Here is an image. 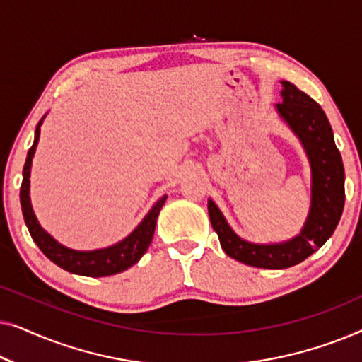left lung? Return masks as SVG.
<instances>
[{
	"mask_svg": "<svg viewBox=\"0 0 362 362\" xmlns=\"http://www.w3.org/2000/svg\"><path fill=\"white\" fill-rule=\"evenodd\" d=\"M281 103H276V110L303 143L313 177L311 209L301 234L284 244H250L230 229L214 202H207L212 229L226 254L245 265L274 270L293 267L315 254L333 235L344 207V166L328 118L318 103L293 83L281 82Z\"/></svg>",
	"mask_w": 362,
	"mask_h": 362,
	"instance_id": "1",
	"label": "left lung"
}]
</instances>
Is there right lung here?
Wrapping results in <instances>:
<instances>
[{"mask_svg": "<svg viewBox=\"0 0 362 362\" xmlns=\"http://www.w3.org/2000/svg\"><path fill=\"white\" fill-rule=\"evenodd\" d=\"M41 125L42 118L41 122L37 123L36 133H34V143L28 151L26 163H24L23 168L21 192H19L24 222H26L29 234H31L33 240L36 242V245L41 249L42 254L46 255L49 260H52L54 264L59 265L64 270L71 272V274L86 276H108L120 274V272L127 270L128 267L135 265L151 244L158 214H160V209L163 204H165L168 196H163L161 199H158V202L151 207V211L148 212L145 219L140 222V226H138L127 239H123L115 245L92 252H78L61 245L59 242L54 240L41 226H39L36 216H34L33 212L31 201H29V175H31V163L39 141Z\"/></svg>", "mask_w": 362, "mask_h": 362, "instance_id": "right-lung-1", "label": "right lung"}]
</instances>
